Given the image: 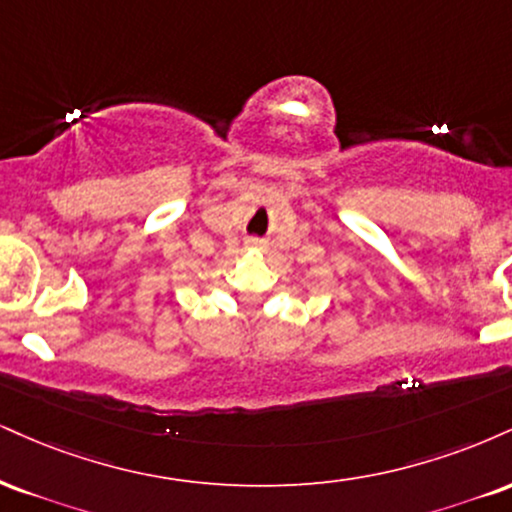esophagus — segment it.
<instances>
[{"label": "esophagus", "instance_id": "esophagus-1", "mask_svg": "<svg viewBox=\"0 0 512 512\" xmlns=\"http://www.w3.org/2000/svg\"><path fill=\"white\" fill-rule=\"evenodd\" d=\"M248 248H264V243H262V240H257V238H250Z\"/></svg>", "mask_w": 512, "mask_h": 512}]
</instances>
